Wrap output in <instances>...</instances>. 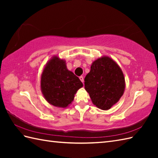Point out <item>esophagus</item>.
<instances>
[{
	"label": "esophagus",
	"mask_w": 158,
	"mask_h": 158,
	"mask_svg": "<svg viewBox=\"0 0 158 158\" xmlns=\"http://www.w3.org/2000/svg\"><path fill=\"white\" fill-rule=\"evenodd\" d=\"M79 79L81 80V81L82 83H83V81H84V79H83V76H80V77H79Z\"/></svg>",
	"instance_id": "1"
}]
</instances>
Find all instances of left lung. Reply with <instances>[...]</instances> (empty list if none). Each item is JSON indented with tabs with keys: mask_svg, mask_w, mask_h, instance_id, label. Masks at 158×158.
Here are the masks:
<instances>
[{
	"mask_svg": "<svg viewBox=\"0 0 158 158\" xmlns=\"http://www.w3.org/2000/svg\"><path fill=\"white\" fill-rule=\"evenodd\" d=\"M84 81L92 103L102 110H109L115 105L125 90L122 70L109 56H102L92 62Z\"/></svg>",
	"mask_w": 158,
	"mask_h": 158,
	"instance_id": "left-lung-1",
	"label": "left lung"
}]
</instances>
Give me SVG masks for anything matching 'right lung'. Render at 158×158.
Returning a JSON list of instances; mask_svg holds the SVG:
<instances>
[{
  "instance_id": "right-lung-1",
  "label": "right lung",
  "mask_w": 158,
  "mask_h": 158,
  "mask_svg": "<svg viewBox=\"0 0 158 158\" xmlns=\"http://www.w3.org/2000/svg\"><path fill=\"white\" fill-rule=\"evenodd\" d=\"M82 87L80 79L67 69L64 60L54 56L47 62L41 74V89L50 105L66 108Z\"/></svg>"
}]
</instances>
